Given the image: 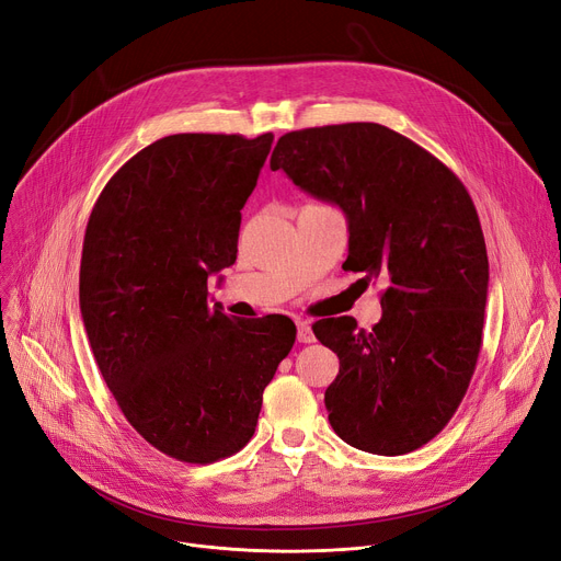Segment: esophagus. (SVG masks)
<instances>
[{"instance_id": "esophagus-1", "label": "esophagus", "mask_w": 561, "mask_h": 561, "mask_svg": "<svg viewBox=\"0 0 561 561\" xmlns=\"http://www.w3.org/2000/svg\"><path fill=\"white\" fill-rule=\"evenodd\" d=\"M298 341L300 344H311L313 341V332L307 321H298Z\"/></svg>"}]
</instances>
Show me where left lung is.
Wrapping results in <instances>:
<instances>
[{"instance_id": "8db88e82", "label": "left lung", "mask_w": 561, "mask_h": 561, "mask_svg": "<svg viewBox=\"0 0 561 561\" xmlns=\"http://www.w3.org/2000/svg\"><path fill=\"white\" fill-rule=\"evenodd\" d=\"M271 169L348 220L346 271L382 277V319L313 325L336 353L328 420L355 449L401 456L440 433L481 351L489 254L470 194L447 164L380 124L279 137Z\"/></svg>"}]
</instances>
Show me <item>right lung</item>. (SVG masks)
Segmentation results:
<instances>
[{"mask_svg":"<svg viewBox=\"0 0 561 561\" xmlns=\"http://www.w3.org/2000/svg\"><path fill=\"white\" fill-rule=\"evenodd\" d=\"M273 133L169 135L103 187L84 233L80 309L99 369L146 443L215 462L254 435L263 389L296 344L282 313L229 319L208 277L238 254L240 210Z\"/></svg>","mask_w":561,"mask_h":561,"instance_id":"right-lung-1","label":"right lung"}]
</instances>
